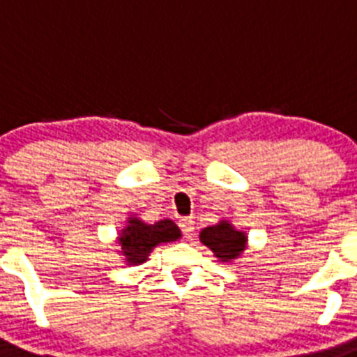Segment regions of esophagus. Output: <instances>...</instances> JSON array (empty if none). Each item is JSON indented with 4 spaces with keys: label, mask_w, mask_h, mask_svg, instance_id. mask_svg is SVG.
<instances>
[{
    "label": "esophagus",
    "mask_w": 357,
    "mask_h": 357,
    "mask_svg": "<svg viewBox=\"0 0 357 357\" xmlns=\"http://www.w3.org/2000/svg\"><path fill=\"white\" fill-rule=\"evenodd\" d=\"M179 227H181V232H183L185 238H192L194 236V220L192 218H181L179 220Z\"/></svg>",
    "instance_id": "34e87169"
}]
</instances>
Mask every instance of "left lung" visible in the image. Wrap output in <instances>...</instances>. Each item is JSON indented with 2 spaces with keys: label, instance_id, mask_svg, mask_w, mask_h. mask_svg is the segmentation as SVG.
I'll list each match as a JSON object with an SVG mask.
<instances>
[{
  "label": "left lung",
  "instance_id": "obj_1",
  "mask_svg": "<svg viewBox=\"0 0 357 357\" xmlns=\"http://www.w3.org/2000/svg\"><path fill=\"white\" fill-rule=\"evenodd\" d=\"M199 241L211 248L220 261H234L247 248V234L236 230L230 221L225 220L203 229Z\"/></svg>",
  "mask_w": 357,
  "mask_h": 357
}]
</instances>
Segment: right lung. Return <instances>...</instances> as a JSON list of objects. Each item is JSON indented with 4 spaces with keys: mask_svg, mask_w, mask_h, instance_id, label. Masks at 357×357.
<instances>
[{
    "mask_svg": "<svg viewBox=\"0 0 357 357\" xmlns=\"http://www.w3.org/2000/svg\"><path fill=\"white\" fill-rule=\"evenodd\" d=\"M181 238L178 225L170 220H161L154 225L142 221L136 215H130L127 225L119 232L118 243L121 247V256L127 265H142L149 259L152 248L161 243H170Z\"/></svg>",
    "mask_w": 357,
    "mask_h": 357,
    "instance_id": "add662e5",
    "label": "right lung"
}]
</instances>
